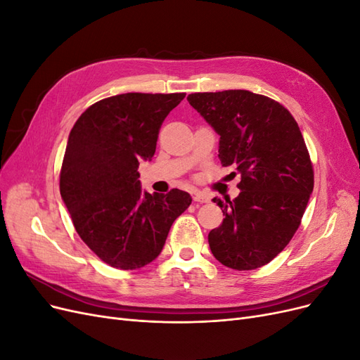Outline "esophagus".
I'll return each instance as SVG.
<instances>
[{
  "mask_svg": "<svg viewBox=\"0 0 360 360\" xmlns=\"http://www.w3.org/2000/svg\"><path fill=\"white\" fill-rule=\"evenodd\" d=\"M193 201L195 202H209L210 201V198L207 197V195H204V193H201V192H193Z\"/></svg>",
  "mask_w": 360,
  "mask_h": 360,
  "instance_id": "1",
  "label": "esophagus"
}]
</instances>
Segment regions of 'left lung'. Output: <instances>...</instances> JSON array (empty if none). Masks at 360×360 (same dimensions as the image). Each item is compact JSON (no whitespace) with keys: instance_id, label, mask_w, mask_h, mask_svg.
<instances>
[{"instance_id":"left-lung-1","label":"left lung","mask_w":360,"mask_h":360,"mask_svg":"<svg viewBox=\"0 0 360 360\" xmlns=\"http://www.w3.org/2000/svg\"><path fill=\"white\" fill-rule=\"evenodd\" d=\"M188 102L221 136L222 167L240 176L233 201L213 200L225 217L209 233L212 254L236 270L264 266L297 231L314 189L296 120L274 99L246 90L193 93Z\"/></svg>"}]
</instances>
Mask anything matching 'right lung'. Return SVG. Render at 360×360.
Listing matches in <instances>:
<instances>
[{
	"label": "right lung",
	"mask_w": 360,
	"mask_h": 360,
	"mask_svg": "<svg viewBox=\"0 0 360 360\" xmlns=\"http://www.w3.org/2000/svg\"><path fill=\"white\" fill-rule=\"evenodd\" d=\"M184 93H126L96 102L76 120L60 174V193L76 233L106 264L122 270L156 259L172 222L192 202L172 189H141L138 167L156 151L163 120Z\"/></svg>",
	"instance_id": "obj_1"
}]
</instances>
